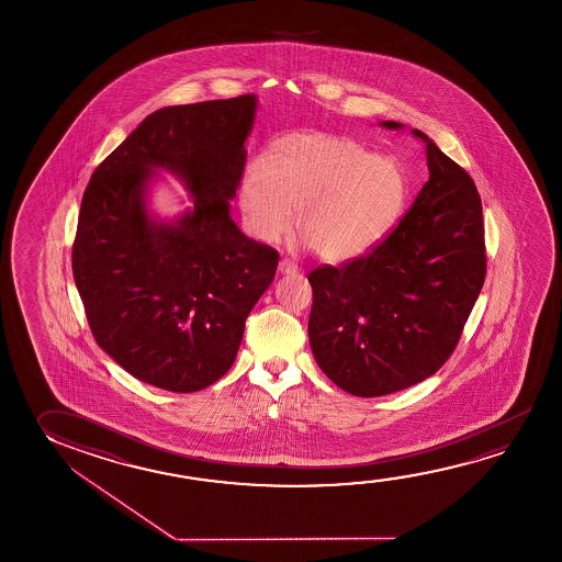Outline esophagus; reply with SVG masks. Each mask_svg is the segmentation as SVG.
<instances>
[{
  "label": "esophagus",
  "mask_w": 562,
  "mask_h": 562,
  "mask_svg": "<svg viewBox=\"0 0 562 562\" xmlns=\"http://www.w3.org/2000/svg\"><path fill=\"white\" fill-rule=\"evenodd\" d=\"M278 270H280V274H285V277H292V274H297V265L292 262V260H280V265H278Z\"/></svg>",
  "instance_id": "esophagus-1"
}]
</instances>
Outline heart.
Instances as JSON below:
<instances>
[{"label": "heart", "mask_w": 562, "mask_h": 562, "mask_svg": "<svg viewBox=\"0 0 562 562\" xmlns=\"http://www.w3.org/2000/svg\"><path fill=\"white\" fill-rule=\"evenodd\" d=\"M409 178L396 158L370 155L337 135L280 138L240 178L239 207L257 239L277 243L294 225L319 257L345 262L386 237L404 212Z\"/></svg>", "instance_id": "1"}]
</instances>
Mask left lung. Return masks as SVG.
I'll return each instance as SVG.
<instances>
[{
	"label": "left lung",
	"instance_id": "left-lung-1",
	"mask_svg": "<svg viewBox=\"0 0 562 562\" xmlns=\"http://www.w3.org/2000/svg\"><path fill=\"white\" fill-rule=\"evenodd\" d=\"M412 133L425 143L429 180L404 220L367 257L307 277L313 357L352 396H387L441 369L486 277L476 186L424 131Z\"/></svg>",
	"mask_w": 562,
	"mask_h": 562
}]
</instances>
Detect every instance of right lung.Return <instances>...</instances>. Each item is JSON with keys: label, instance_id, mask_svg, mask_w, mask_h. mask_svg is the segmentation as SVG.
Wrapping results in <instances>:
<instances>
[{"label": "right lung", "instance_id": "obj_1", "mask_svg": "<svg viewBox=\"0 0 562 562\" xmlns=\"http://www.w3.org/2000/svg\"><path fill=\"white\" fill-rule=\"evenodd\" d=\"M255 117L252 93L155 111L83 192L72 272L86 317L111 359L150 386L190 394L217 382L277 274V250L231 220ZM158 171L193 195L175 221L147 207Z\"/></svg>", "mask_w": 562, "mask_h": 562}]
</instances>
